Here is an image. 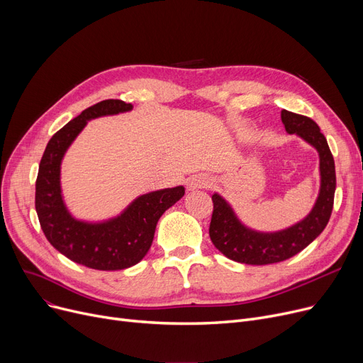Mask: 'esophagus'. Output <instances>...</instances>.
Here are the masks:
<instances>
[{
	"label": "esophagus",
	"instance_id": "1",
	"mask_svg": "<svg viewBox=\"0 0 363 363\" xmlns=\"http://www.w3.org/2000/svg\"><path fill=\"white\" fill-rule=\"evenodd\" d=\"M211 181L204 177H196L191 182H189V188L191 189H197V188H208L211 186Z\"/></svg>",
	"mask_w": 363,
	"mask_h": 363
}]
</instances>
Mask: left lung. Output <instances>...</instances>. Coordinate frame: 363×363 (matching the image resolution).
Listing matches in <instances>:
<instances>
[{"mask_svg":"<svg viewBox=\"0 0 363 363\" xmlns=\"http://www.w3.org/2000/svg\"><path fill=\"white\" fill-rule=\"evenodd\" d=\"M281 119L289 133L312 144L320 159V191L309 216L289 230L262 234L247 230L235 218L233 208L220 196L213 194V213L208 235L216 249L228 259L245 264H271L287 260L300 253L323 231L331 218L335 193V164L327 138L316 122L289 110L281 111Z\"/></svg>","mask_w":363,"mask_h":363,"instance_id":"obj_1","label":"left lung"}]
</instances>
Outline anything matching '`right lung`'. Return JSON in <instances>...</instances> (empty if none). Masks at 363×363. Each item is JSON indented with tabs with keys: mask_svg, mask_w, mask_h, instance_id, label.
<instances>
[{
	"mask_svg": "<svg viewBox=\"0 0 363 363\" xmlns=\"http://www.w3.org/2000/svg\"><path fill=\"white\" fill-rule=\"evenodd\" d=\"M132 108L122 100H104L85 108L57 130L43 155L35 184V208L43 233L67 259L99 271H119L137 264L150 250L160 216L185 193L184 186L138 197L116 219L85 223L66 211L60 189V163L67 147L89 119Z\"/></svg>",
	"mask_w": 363,
	"mask_h": 363,
	"instance_id": "add662e5",
	"label": "right lung"
}]
</instances>
